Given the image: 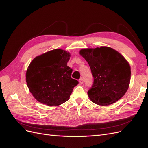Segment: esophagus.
Returning <instances> with one entry per match:
<instances>
[{
	"instance_id": "34e87169",
	"label": "esophagus",
	"mask_w": 148,
	"mask_h": 148,
	"mask_svg": "<svg viewBox=\"0 0 148 148\" xmlns=\"http://www.w3.org/2000/svg\"><path fill=\"white\" fill-rule=\"evenodd\" d=\"M79 84H82L83 83H84V80H83V79L82 78H81L79 79Z\"/></svg>"
}]
</instances>
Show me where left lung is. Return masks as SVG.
Segmentation results:
<instances>
[{"mask_svg": "<svg viewBox=\"0 0 148 148\" xmlns=\"http://www.w3.org/2000/svg\"><path fill=\"white\" fill-rule=\"evenodd\" d=\"M79 54L88 62L94 77V84L87 92L92 102L104 106L120 100L131 79L130 65L124 56L107 46L82 49Z\"/></svg>", "mask_w": 148, "mask_h": 148, "instance_id": "1", "label": "left lung"}]
</instances>
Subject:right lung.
I'll list each match as a JSON object with an SVG mask.
<instances>
[{"label": "right lung", "mask_w": 148, "mask_h": 148, "mask_svg": "<svg viewBox=\"0 0 148 148\" xmlns=\"http://www.w3.org/2000/svg\"><path fill=\"white\" fill-rule=\"evenodd\" d=\"M71 54L55 49L35 57L26 72L29 90L39 102L58 106L69 99L78 81L71 78L73 69L67 66Z\"/></svg>", "instance_id": "add662e5"}]
</instances>
